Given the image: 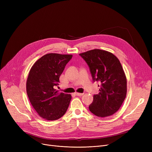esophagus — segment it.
I'll use <instances>...</instances> for the list:
<instances>
[{
  "label": "esophagus",
  "instance_id": "esophagus-1",
  "mask_svg": "<svg viewBox=\"0 0 152 152\" xmlns=\"http://www.w3.org/2000/svg\"><path fill=\"white\" fill-rule=\"evenodd\" d=\"M75 94L76 95H77V96H81V95H84L83 93H79V92H75Z\"/></svg>",
  "mask_w": 152,
  "mask_h": 152
}]
</instances>
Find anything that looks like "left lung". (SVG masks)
Returning <instances> with one entry per match:
<instances>
[{"label": "left lung", "instance_id": "left-lung-1", "mask_svg": "<svg viewBox=\"0 0 152 152\" xmlns=\"http://www.w3.org/2000/svg\"><path fill=\"white\" fill-rule=\"evenodd\" d=\"M79 55L88 65L94 82L99 81V93L94 95L91 112L99 117L115 113L127 93V79L121 64L112 53L94 49Z\"/></svg>", "mask_w": 152, "mask_h": 152}]
</instances>
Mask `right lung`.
I'll use <instances>...</instances> for the list:
<instances>
[{
  "label": "right lung",
  "mask_w": 152,
  "mask_h": 152,
  "mask_svg": "<svg viewBox=\"0 0 152 152\" xmlns=\"http://www.w3.org/2000/svg\"><path fill=\"white\" fill-rule=\"evenodd\" d=\"M72 55L48 53L31 67L26 81V92L37 114L48 121L60 118L66 113L71 95L55 89Z\"/></svg>",
  "instance_id": "obj_1"
}]
</instances>
